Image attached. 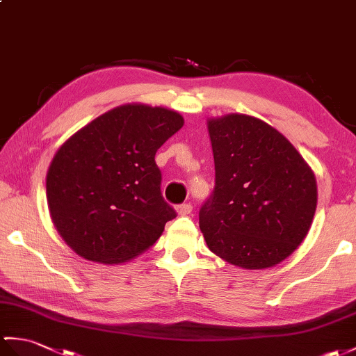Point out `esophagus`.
<instances>
[{"mask_svg": "<svg viewBox=\"0 0 356 356\" xmlns=\"http://www.w3.org/2000/svg\"><path fill=\"white\" fill-rule=\"evenodd\" d=\"M175 211L179 213V216H188V213H191L193 206L188 204V203L177 204V206H175Z\"/></svg>", "mask_w": 356, "mask_h": 356, "instance_id": "1", "label": "esophagus"}]
</instances>
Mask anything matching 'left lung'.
I'll return each mask as SVG.
<instances>
[{
    "instance_id": "left-lung-1",
    "label": "left lung",
    "mask_w": 356,
    "mask_h": 356,
    "mask_svg": "<svg viewBox=\"0 0 356 356\" xmlns=\"http://www.w3.org/2000/svg\"><path fill=\"white\" fill-rule=\"evenodd\" d=\"M208 131L216 188L198 213L206 244L245 270L277 266L311 229L314 171L279 130L250 115L209 118Z\"/></svg>"
}]
</instances>
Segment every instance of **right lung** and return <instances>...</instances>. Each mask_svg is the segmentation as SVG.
Here are the masks:
<instances>
[{"label":"right lung","mask_w":356,"mask_h":356,"mask_svg":"<svg viewBox=\"0 0 356 356\" xmlns=\"http://www.w3.org/2000/svg\"><path fill=\"white\" fill-rule=\"evenodd\" d=\"M184 122L167 107L127 103L57 148L47 171L48 211L79 256L118 266L158 241L176 211L161 194L154 154Z\"/></svg>","instance_id":"obj_1"}]
</instances>
